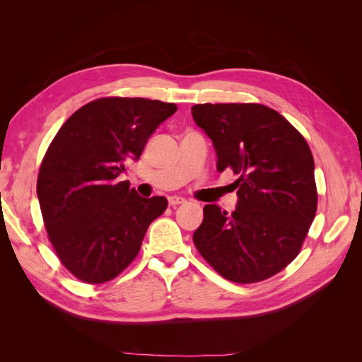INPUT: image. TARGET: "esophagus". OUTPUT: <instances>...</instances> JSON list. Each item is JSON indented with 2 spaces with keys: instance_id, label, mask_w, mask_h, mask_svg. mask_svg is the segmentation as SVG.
<instances>
[{
  "instance_id": "esophagus-1",
  "label": "esophagus",
  "mask_w": 362,
  "mask_h": 362,
  "mask_svg": "<svg viewBox=\"0 0 362 362\" xmlns=\"http://www.w3.org/2000/svg\"><path fill=\"white\" fill-rule=\"evenodd\" d=\"M184 204H185V199L178 198V196H170V198H169V205L170 206H178V205H184Z\"/></svg>"
}]
</instances>
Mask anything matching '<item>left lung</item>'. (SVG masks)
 Here are the masks:
<instances>
[{
  "label": "left lung",
  "mask_w": 362,
  "mask_h": 362,
  "mask_svg": "<svg viewBox=\"0 0 362 362\" xmlns=\"http://www.w3.org/2000/svg\"><path fill=\"white\" fill-rule=\"evenodd\" d=\"M192 115L213 140L217 170L238 177L237 208L205 205L194 246L228 281L269 279L299 255L315 217L311 149L286 117L262 104H196Z\"/></svg>",
  "instance_id": "8db88e82"
}]
</instances>
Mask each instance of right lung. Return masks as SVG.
<instances>
[{"label":"right lung","instance_id":"obj_1","mask_svg":"<svg viewBox=\"0 0 362 362\" xmlns=\"http://www.w3.org/2000/svg\"><path fill=\"white\" fill-rule=\"evenodd\" d=\"M177 108L105 96L78 108L52 139L39 169L37 198L48 240L76 279L104 284L120 275L151 222L166 211V198H140L119 177Z\"/></svg>","mask_w":362,"mask_h":362}]
</instances>
